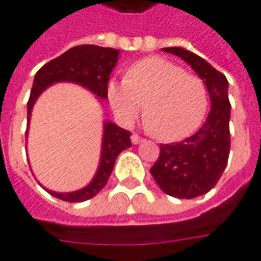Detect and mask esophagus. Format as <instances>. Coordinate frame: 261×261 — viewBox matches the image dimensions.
<instances>
[{
  "label": "esophagus",
  "instance_id": "obj_1",
  "mask_svg": "<svg viewBox=\"0 0 261 261\" xmlns=\"http://www.w3.org/2000/svg\"><path fill=\"white\" fill-rule=\"evenodd\" d=\"M142 138L140 136H137V134H133V136H131V142H133L134 145H136V144H140Z\"/></svg>",
  "mask_w": 261,
  "mask_h": 261
}]
</instances>
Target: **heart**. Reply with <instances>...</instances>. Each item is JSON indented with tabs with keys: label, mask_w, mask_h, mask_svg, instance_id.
Listing matches in <instances>:
<instances>
[{
	"label": "heart",
	"mask_w": 261,
	"mask_h": 261,
	"mask_svg": "<svg viewBox=\"0 0 261 261\" xmlns=\"http://www.w3.org/2000/svg\"><path fill=\"white\" fill-rule=\"evenodd\" d=\"M110 108L123 124L145 113L148 127L164 141H179L200 127L207 113L205 85L162 57H148L106 86ZM146 109H143V106Z\"/></svg>",
	"instance_id": "b5f03b06"
}]
</instances>
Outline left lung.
<instances>
[{
  "mask_svg": "<svg viewBox=\"0 0 261 261\" xmlns=\"http://www.w3.org/2000/svg\"><path fill=\"white\" fill-rule=\"evenodd\" d=\"M186 61L207 88L211 109L196 134L176 144H162L151 175L161 190L176 198H194L210 192L228 164L230 103L228 80L200 56L183 47H165Z\"/></svg>",
  "mask_w": 261,
  "mask_h": 261,
  "instance_id": "8db88e82",
  "label": "left lung"
}]
</instances>
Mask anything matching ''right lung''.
I'll list each match as a JSON object with an SVG mask.
<instances>
[{
    "mask_svg": "<svg viewBox=\"0 0 261 261\" xmlns=\"http://www.w3.org/2000/svg\"><path fill=\"white\" fill-rule=\"evenodd\" d=\"M120 51L116 48L100 47L95 44H84L67 50L57 59L43 65L35 75L32 86L31 97L28 102V130L31 121L32 110L36 103L37 97L47 89L48 86L57 82H72L76 85L84 86L92 92L99 100H106V86L109 76L119 61ZM130 131L121 128L113 121H103L102 149L99 166L93 179L85 187L69 193H59L47 190L51 196L68 202L86 201L106 186L108 179L112 175L114 162L121 151L131 147Z\"/></svg>",
    "mask_w": 261,
    "mask_h": 261,
    "instance_id": "add662e5",
    "label": "right lung"
}]
</instances>
